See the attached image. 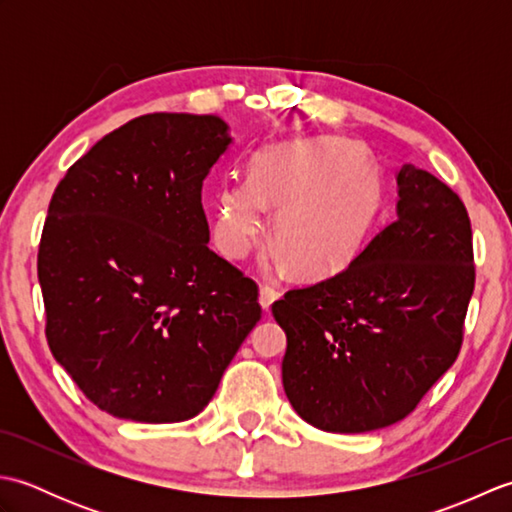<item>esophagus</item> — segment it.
I'll return each instance as SVG.
<instances>
[{
    "label": "esophagus",
    "instance_id": "1",
    "mask_svg": "<svg viewBox=\"0 0 512 512\" xmlns=\"http://www.w3.org/2000/svg\"><path fill=\"white\" fill-rule=\"evenodd\" d=\"M277 299H279V292H277L275 288H270V286H262V288H259V303H262L264 312H268L270 306H273V303H275Z\"/></svg>",
    "mask_w": 512,
    "mask_h": 512
}]
</instances>
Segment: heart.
<instances>
[{
  "instance_id": "heart-1",
  "label": "heart",
  "mask_w": 512,
  "mask_h": 512,
  "mask_svg": "<svg viewBox=\"0 0 512 512\" xmlns=\"http://www.w3.org/2000/svg\"><path fill=\"white\" fill-rule=\"evenodd\" d=\"M266 209L277 211L270 231L281 250L275 264L323 279L363 253L383 211V184L365 149L350 140H292L259 151L250 182L222 189L215 237L228 257L248 255Z\"/></svg>"
}]
</instances>
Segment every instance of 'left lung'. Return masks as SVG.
<instances>
[{"label": "left lung", "instance_id": "1", "mask_svg": "<svg viewBox=\"0 0 512 512\" xmlns=\"http://www.w3.org/2000/svg\"><path fill=\"white\" fill-rule=\"evenodd\" d=\"M396 182V220L350 266L273 303L286 396L321 431L407 418L460 354L475 288L469 213L429 171L402 165Z\"/></svg>", "mask_w": 512, "mask_h": 512}]
</instances>
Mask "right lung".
Here are the masks:
<instances>
[{
  "mask_svg": "<svg viewBox=\"0 0 512 512\" xmlns=\"http://www.w3.org/2000/svg\"><path fill=\"white\" fill-rule=\"evenodd\" d=\"M228 145L217 116L145 114L52 193L37 255L46 339L116 418L198 416L262 319L255 281L209 248L202 182Z\"/></svg>",
  "mask_w": 512,
  "mask_h": 512,
  "instance_id": "1",
  "label": "right lung"
}]
</instances>
